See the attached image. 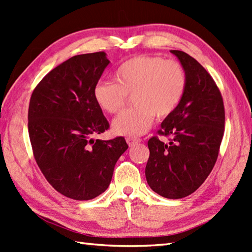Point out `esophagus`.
Returning a JSON list of instances; mask_svg holds the SVG:
<instances>
[{
  "label": "esophagus",
  "instance_id": "1",
  "mask_svg": "<svg viewBox=\"0 0 252 252\" xmlns=\"http://www.w3.org/2000/svg\"><path fill=\"white\" fill-rule=\"evenodd\" d=\"M140 142H141V138H138V137H131V136L126 137V143H127V145H129L130 147L134 146L135 144L140 143Z\"/></svg>",
  "mask_w": 252,
  "mask_h": 252
}]
</instances>
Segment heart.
Returning a JSON list of instances; mask_svg holds the SVG:
<instances>
[{
    "instance_id": "1",
    "label": "heart",
    "mask_w": 252,
    "mask_h": 252,
    "mask_svg": "<svg viewBox=\"0 0 252 252\" xmlns=\"http://www.w3.org/2000/svg\"><path fill=\"white\" fill-rule=\"evenodd\" d=\"M114 81H99L93 97L101 109L117 114L132 94L135 106L117 117L112 127L117 134L138 136L145 133L157 115L167 117L183 99L187 77L178 61L160 56L141 55L122 63L115 71Z\"/></svg>"
}]
</instances>
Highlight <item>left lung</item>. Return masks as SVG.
Segmentation results:
<instances>
[{
    "mask_svg": "<svg viewBox=\"0 0 252 252\" xmlns=\"http://www.w3.org/2000/svg\"><path fill=\"white\" fill-rule=\"evenodd\" d=\"M179 58L187 77L183 99L161 123L159 135L148 141L145 175L151 189L169 199L192 194L210 174L224 134L223 98L215 80L195 58L171 51Z\"/></svg>",
    "mask_w": 252,
    "mask_h": 252,
    "instance_id": "left-lung-1",
    "label": "left lung"
}]
</instances>
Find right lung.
Listing matches in <instances>:
<instances>
[{
    "label": "right lung",
    "instance_id": "add662e5",
    "mask_svg": "<svg viewBox=\"0 0 252 252\" xmlns=\"http://www.w3.org/2000/svg\"><path fill=\"white\" fill-rule=\"evenodd\" d=\"M109 63L105 52L77 55L53 69L32 92L28 131L32 152L47 182L62 195L90 200L110 184L125 137L94 141L109 122L93 89Z\"/></svg>",
    "mask_w": 252,
    "mask_h": 252
}]
</instances>
